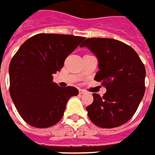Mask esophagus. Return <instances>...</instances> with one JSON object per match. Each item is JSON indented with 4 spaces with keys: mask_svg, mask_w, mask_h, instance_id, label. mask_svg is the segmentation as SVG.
<instances>
[{
    "mask_svg": "<svg viewBox=\"0 0 155 155\" xmlns=\"http://www.w3.org/2000/svg\"><path fill=\"white\" fill-rule=\"evenodd\" d=\"M79 93H80V94H86V91H84V90H81V89H80V90H79Z\"/></svg>",
    "mask_w": 155,
    "mask_h": 155,
    "instance_id": "34e87169",
    "label": "esophagus"
}]
</instances>
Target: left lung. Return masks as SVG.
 Instances as JSON below:
<instances>
[{
    "instance_id": "obj_1",
    "label": "left lung",
    "mask_w": 155,
    "mask_h": 155,
    "mask_svg": "<svg viewBox=\"0 0 155 155\" xmlns=\"http://www.w3.org/2000/svg\"><path fill=\"white\" fill-rule=\"evenodd\" d=\"M87 47L99 60L95 81L106 93L94 94V102L86 107L90 120L104 129L118 127L136 113L145 93L146 69L135 50L112 38H91L81 45Z\"/></svg>"
}]
</instances>
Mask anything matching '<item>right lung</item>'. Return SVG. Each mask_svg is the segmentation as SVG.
I'll list each match as a JSON object with an SVG mask.
<instances>
[{"label":"right lung","mask_w":155,"mask_h":155,"mask_svg":"<svg viewBox=\"0 0 155 155\" xmlns=\"http://www.w3.org/2000/svg\"><path fill=\"white\" fill-rule=\"evenodd\" d=\"M86 38L39 33L22 44L9 65V92L20 117L29 125L49 128L61 120L66 104L79 94L74 87H61L53 74Z\"/></svg>","instance_id":"obj_1"}]
</instances>
